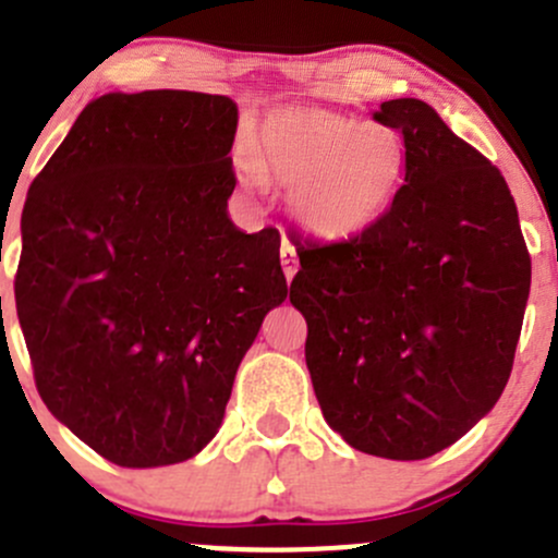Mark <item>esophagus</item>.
Listing matches in <instances>:
<instances>
[{"mask_svg":"<svg viewBox=\"0 0 558 558\" xmlns=\"http://www.w3.org/2000/svg\"><path fill=\"white\" fill-rule=\"evenodd\" d=\"M280 264H283V272H286V280H291L296 275V269H300V258H296V251L294 245L289 243V240H283V245H280Z\"/></svg>","mask_w":558,"mask_h":558,"instance_id":"1","label":"esophagus"}]
</instances>
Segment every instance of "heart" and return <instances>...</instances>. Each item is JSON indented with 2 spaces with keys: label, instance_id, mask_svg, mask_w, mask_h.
<instances>
[{
  "label": "heart",
  "instance_id": "obj_1",
  "mask_svg": "<svg viewBox=\"0 0 558 558\" xmlns=\"http://www.w3.org/2000/svg\"><path fill=\"white\" fill-rule=\"evenodd\" d=\"M402 134L313 107H280L253 137L247 178L291 189V210L307 232L342 240L367 229L402 180Z\"/></svg>",
  "mask_w": 558,
  "mask_h": 558
}]
</instances>
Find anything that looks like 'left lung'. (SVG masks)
<instances>
[{"mask_svg": "<svg viewBox=\"0 0 558 558\" xmlns=\"http://www.w3.org/2000/svg\"><path fill=\"white\" fill-rule=\"evenodd\" d=\"M373 118L402 132V189L353 238L296 240L289 300L326 424L356 451L415 461L502 397L532 258L502 172L429 105L391 99Z\"/></svg>", "mask_w": 558, "mask_h": 558, "instance_id": "left-lung-1", "label": "left lung"}]
</instances>
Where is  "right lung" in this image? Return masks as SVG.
I'll return each instance as SVG.
<instances>
[{
	"label": "right lung",
	"instance_id": "1",
	"mask_svg": "<svg viewBox=\"0 0 558 558\" xmlns=\"http://www.w3.org/2000/svg\"><path fill=\"white\" fill-rule=\"evenodd\" d=\"M234 132L218 94H105L26 194L15 311L37 391L118 466L199 453L289 296L278 229L229 221Z\"/></svg>",
	"mask_w": 558,
	"mask_h": 558
}]
</instances>
